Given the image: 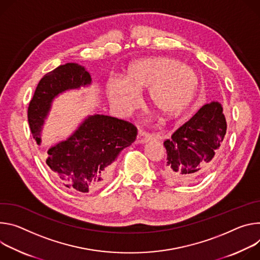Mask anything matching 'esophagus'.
Masks as SVG:
<instances>
[{
    "instance_id": "1",
    "label": "esophagus",
    "mask_w": 260,
    "mask_h": 260,
    "mask_svg": "<svg viewBox=\"0 0 260 260\" xmlns=\"http://www.w3.org/2000/svg\"><path fill=\"white\" fill-rule=\"evenodd\" d=\"M153 137L152 134L146 132V131H142L139 130L138 134H137V138H136V143H143V142H147L149 139H151Z\"/></svg>"
}]
</instances>
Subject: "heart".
Returning <instances> with one entry per match:
<instances>
[{"label":"heart","instance_id":"obj_1","mask_svg":"<svg viewBox=\"0 0 260 260\" xmlns=\"http://www.w3.org/2000/svg\"><path fill=\"white\" fill-rule=\"evenodd\" d=\"M196 84L192 68L167 57H149L132 63L126 80L110 77L107 94L111 104L121 112H129L138 102L136 92L150 89L153 107L163 113H175L189 100Z\"/></svg>","mask_w":260,"mask_h":260}]
</instances>
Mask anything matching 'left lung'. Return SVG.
<instances>
[{"instance_id": "obj_1", "label": "left lung", "mask_w": 260, "mask_h": 260, "mask_svg": "<svg viewBox=\"0 0 260 260\" xmlns=\"http://www.w3.org/2000/svg\"><path fill=\"white\" fill-rule=\"evenodd\" d=\"M226 128L221 104L204 105L164 141L167 158L162 176L179 184L200 180L216 163Z\"/></svg>"}]
</instances>
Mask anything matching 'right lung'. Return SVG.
<instances>
[{"label": "right lung", "mask_w": 260, "mask_h": 260, "mask_svg": "<svg viewBox=\"0 0 260 260\" xmlns=\"http://www.w3.org/2000/svg\"><path fill=\"white\" fill-rule=\"evenodd\" d=\"M90 73L76 63H67L46 73L28 104L27 121L33 137L41 142V130L52 100L67 90L90 85ZM136 127L104 114L89 115L64 141L47 151L46 164L53 176L72 191L88 193L110 178L112 163L136 139Z\"/></svg>", "instance_id": "obj_1"}]
</instances>
